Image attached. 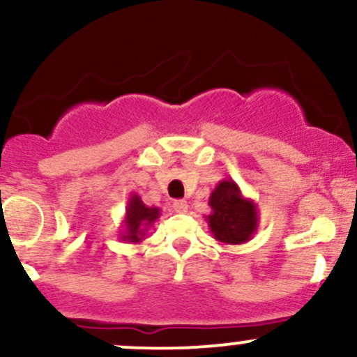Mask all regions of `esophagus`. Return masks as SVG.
<instances>
[{"label": "esophagus", "instance_id": "obj_1", "mask_svg": "<svg viewBox=\"0 0 357 357\" xmlns=\"http://www.w3.org/2000/svg\"><path fill=\"white\" fill-rule=\"evenodd\" d=\"M173 208L176 213H184V211H188V203L184 202V199H176V202L173 203Z\"/></svg>", "mask_w": 357, "mask_h": 357}]
</instances>
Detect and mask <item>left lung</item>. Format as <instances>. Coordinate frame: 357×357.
<instances>
[{"label":"left lung","instance_id":"left-lung-1","mask_svg":"<svg viewBox=\"0 0 357 357\" xmlns=\"http://www.w3.org/2000/svg\"><path fill=\"white\" fill-rule=\"evenodd\" d=\"M211 213L204 216L213 238L223 245H241L258 230V210L253 199L245 198L238 184L225 178L211 191Z\"/></svg>","mask_w":357,"mask_h":357}]
</instances>
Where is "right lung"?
Returning <instances> with one entry per match:
<instances>
[{
  "label": "right lung",
  "mask_w": 357,
  "mask_h": 357,
  "mask_svg": "<svg viewBox=\"0 0 357 357\" xmlns=\"http://www.w3.org/2000/svg\"><path fill=\"white\" fill-rule=\"evenodd\" d=\"M161 216V210L154 206H146L137 192H130L126 206L124 231H121L122 241L127 243H141L146 238V233Z\"/></svg>",
  "instance_id": "add662e5"
}]
</instances>
